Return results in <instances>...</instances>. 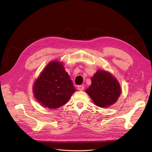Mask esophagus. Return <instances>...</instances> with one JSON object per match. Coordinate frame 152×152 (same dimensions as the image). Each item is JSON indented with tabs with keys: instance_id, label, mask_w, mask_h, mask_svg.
I'll return each instance as SVG.
<instances>
[{
	"instance_id": "34e87169",
	"label": "esophagus",
	"mask_w": 152,
	"mask_h": 152,
	"mask_svg": "<svg viewBox=\"0 0 152 152\" xmlns=\"http://www.w3.org/2000/svg\"><path fill=\"white\" fill-rule=\"evenodd\" d=\"M77 88L79 91H83L84 89V86H79L77 87Z\"/></svg>"
}]
</instances>
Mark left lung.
<instances>
[{
  "mask_svg": "<svg viewBox=\"0 0 152 152\" xmlns=\"http://www.w3.org/2000/svg\"><path fill=\"white\" fill-rule=\"evenodd\" d=\"M121 87L110 72L98 70L91 77V84L86 89L94 103L101 108H107L115 103L121 94Z\"/></svg>",
  "mask_w": 152,
  "mask_h": 152,
  "instance_id": "left-lung-1",
  "label": "left lung"
}]
</instances>
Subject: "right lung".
<instances>
[{"mask_svg": "<svg viewBox=\"0 0 152 152\" xmlns=\"http://www.w3.org/2000/svg\"><path fill=\"white\" fill-rule=\"evenodd\" d=\"M76 91L63 62L50 61L33 86L35 98L40 105L56 109L65 105Z\"/></svg>", "mask_w": 152, "mask_h": 152, "instance_id": "obj_1", "label": "right lung"}]
</instances>
